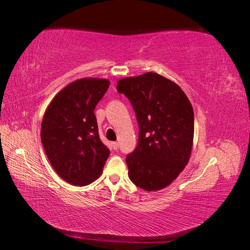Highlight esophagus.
<instances>
[{
    "label": "esophagus",
    "instance_id": "1",
    "mask_svg": "<svg viewBox=\"0 0 250 250\" xmlns=\"http://www.w3.org/2000/svg\"><path fill=\"white\" fill-rule=\"evenodd\" d=\"M111 146H112L113 150H118L119 149V143L118 142H112Z\"/></svg>",
    "mask_w": 250,
    "mask_h": 250
}]
</instances>
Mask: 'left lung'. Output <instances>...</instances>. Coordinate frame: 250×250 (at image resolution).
<instances>
[{"label":"left lung","instance_id":"8db88e82","mask_svg":"<svg viewBox=\"0 0 250 250\" xmlns=\"http://www.w3.org/2000/svg\"><path fill=\"white\" fill-rule=\"evenodd\" d=\"M117 90L130 101L139 124L138 145L126 156L128 175L146 191L169 186L191 155L194 111L176 83L156 73L118 81Z\"/></svg>","mask_w":250,"mask_h":250}]
</instances>
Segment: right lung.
I'll use <instances>...</instances> for the list:
<instances>
[{
  "label": "right lung",
  "instance_id": "obj_1",
  "mask_svg": "<svg viewBox=\"0 0 250 250\" xmlns=\"http://www.w3.org/2000/svg\"><path fill=\"white\" fill-rule=\"evenodd\" d=\"M108 86L106 79L74 81L54 97L43 115V149L56 173L73 186L93 183L101 175L109 156L94 113Z\"/></svg>",
  "mask_w": 250,
  "mask_h": 250
}]
</instances>
